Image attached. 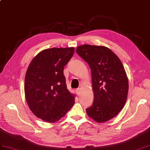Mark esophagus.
I'll return each mask as SVG.
<instances>
[{
    "instance_id": "34e87169",
    "label": "esophagus",
    "mask_w": 150,
    "mask_h": 150,
    "mask_svg": "<svg viewBox=\"0 0 150 150\" xmlns=\"http://www.w3.org/2000/svg\"><path fill=\"white\" fill-rule=\"evenodd\" d=\"M76 93L77 95H79L80 93H81V88H77L76 89Z\"/></svg>"
}]
</instances>
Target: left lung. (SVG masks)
I'll return each mask as SVG.
<instances>
[{"mask_svg": "<svg viewBox=\"0 0 150 150\" xmlns=\"http://www.w3.org/2000/svg\"><path fill=\"white\" fill-rule=\"evenodd\" d=\"M76 52L91 71L94 101L87 114L96 122H105L117 116L126 103L128 81L123 66L105 47L83 45Z\"/></svg>", "mask_w": 150, "mask_h": 150, "instance_id": "8db88e82", "label": "left lung"}]
</instances>
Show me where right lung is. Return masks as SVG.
I'll return each instance as SVG.
<instances>
[{"instance_id":"right-lung-1","label":"right lung","mask_w":150,"mask_h":150,"mask_svg":"<svg viewBox=\"0 0 150 150\" xmlns=\"http://www.w3.org/2000/svg\"><path fill=\"white\" fill-rule=\"evenodd\" d=\"M74 53L73 47L48 48L40 52L27 68L26 101L33 113L46 122L59 121L75 103L63 73Z\"/></svg>"}]
</instances>
